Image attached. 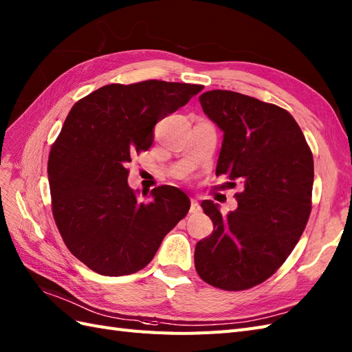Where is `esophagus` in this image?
Segmentation results:
<instances>
[{
	"mask_svg": "<svg viewBox=\"0 0 352 352\" xmlns=\"http://www.w3.org/2000/svg\"><path fill=\"white\" fill-rule=\"evenodd\" d=\"M200 212H201V206L197 203L195 200H192L191 208H190V213H191V215H197V213H200Z\"/></svg>",
	"mask_w": 352,
	"mask_h": 352,
	"instance_id": "1",
	"label": "esophagus"
}]
</instances>
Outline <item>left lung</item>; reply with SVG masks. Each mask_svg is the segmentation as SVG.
<instances>
[{"label": "left lung", "mask_w": 352, "mask_h": 352, "mask_svg": "<svg viewBox=\"0 0 352 352\" xmlns=\"http://www.w3.org/2000/svg\"><path fill=\"white\" fill-rule=\"evenodd\" d=\"M199 100L224 131L217 175L243 191L227 215L210 200L201 203L213 231L195 246V270L215 288L250 289L285 263L303 234L312 210V151L296 119L276 104L222 89Z\"/></svg>", "instance_id": "1"}]
</instances>
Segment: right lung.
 Returning <instances> with one entry per match:
<instances>
[{"label":"right lung","mask_w":352,"mask_h":352,"mask_svg":"<svg viewBox=\"0 0 352 352\" xmlns=\"http://www.w3.org/2000/svg\"><path fill=\"white\" fill-rule=\"evenodd\" d=\"M201 89L164 80L110 83L70 110L49 152L50 204L68 251L91 270L104 276L142 270L186 217L185 192L162 185L142 201L128 186L126 166L151 148L155 124Z\"/></svg>","instance_id":"1"}]
</instances>
